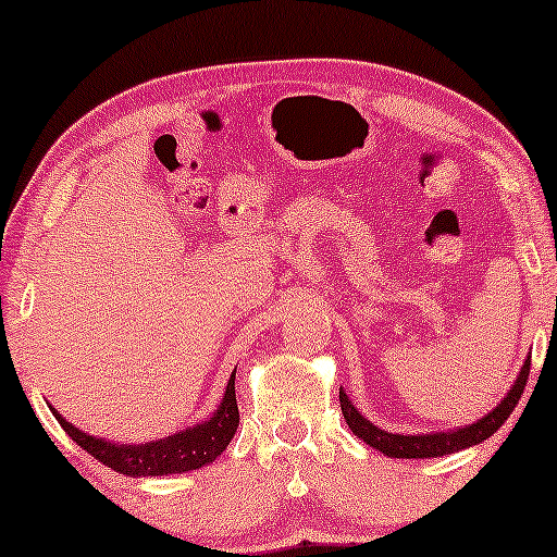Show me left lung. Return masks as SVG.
<instances>
[{
	"label": "left lung",
	"instance_id": "1",
	"mask_svg": "<svg viewBox=\"0 0 557 557\" xmlns=\"http://www.w3.org/2000/svg\"><path fill=\"white\" fill-rule=\"evenodd\" d=\"M530 375V356L520 368V375H517L515 386L507 391V396L499 401L490 413H484L480 421L469 424L465 429H451V432H432V434H417V436H404V434H388L371 424L363 413H360L354 401L341 391V411L346 424L350 426L358 438H363L368 446L386 454V457L394 459H432V457H444V454H454L459 449H467V446H474L490 438L497 432L499 426L510 419L515 411L517 401H520L524 383H528Z\"/></svg>",
	"mask_w": 557,
	"mask_h": 557
}]
</instances>
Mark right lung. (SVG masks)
<instances>
[{"label":"right lung","instance_id":"1","mask_svg":"<svg viewBox=\"0 0 557 557\" xmlns=\"http://www.w3.org/2000/svg\"><path fill=\"white\" fill-rule=\"evenodd\" d=\"M52 417L60 421L67 436L83 446L85 451L92 454L106 467L115 469V472L128 476H161V474H182L191 472V469H201L209 461H214L226 446H230L234 432L239 426V409H237V394H234V373L230 383H226L224 398L219 409L211 413L207 421L194 424L184 432L163 436L159 442L146 444H113L106 438L90 436L62 419L58 411L52 409Z\"/></svg>","mask_w":557,"mask_h":557}]
</instances>
